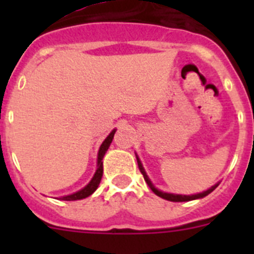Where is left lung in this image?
I'll return each mask as SVG.
<instances>
[{
    "label": "left lung",
    "instance_id": "1",
    "mask_svg": "<svg viewBox=\"0 0 254 254\" xmlns=\"http://www.w3.org/2000/svg\"><path fill=\"white\" fill-rule=\"evenodd\" d=\"M136 159H137V164H138V169H140V172L142 173L143 176V179H145V182L147 183V186H149L150 188H151V190L154 192L156 196L161 197V198L164 199H168V201H172V202H187V201H192V199H198V198H203V197H206L207 194H210L212 190H215V188L219 186V183H216L215 186H212L211 188H208L207 190H203V192H201V193H196V194H176V193H168V192H163V190H158V188L155 187L154 185H152V182L150 181V178L147 177L146 172H145V169H143L142 167V163H141L140 158L137 156V154H136Z\"/></svg>",
    "mask_w": 254,
    "mask_h": 254
}]
</instances>
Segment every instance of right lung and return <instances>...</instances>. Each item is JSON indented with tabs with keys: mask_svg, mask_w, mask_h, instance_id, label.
I'll use <instances>...</instances> for the list:
<instances>
[{
	"mask_svg": "<svg viewBox=\"0 0 254 254\" xmlns=\"http://www.w3.org/2000/svg\"><path fill=\"white\" fill-rule=\"evenodd\" d=\"M116 131L117 129H113L111 133L108 134L107 138L103 141L102 145H100L99 151H98V159H96V170L95 173H94L91 181L89 182V183H87L82 190H77V192H75V193L72 194H67V196L60 197V199H64V201H76V199L86 198V197H89L90 194H93L94 192H95L96 188L99 187V183L100 181H102V177H103V158H104L105 152L108 151V149H109V146H111Z\"/></svg>",
	"mask_w": 254,
	"mask_h": 254,
	"instance_id": "obj_1",
	"label": "right lung"
}]
</instances>
